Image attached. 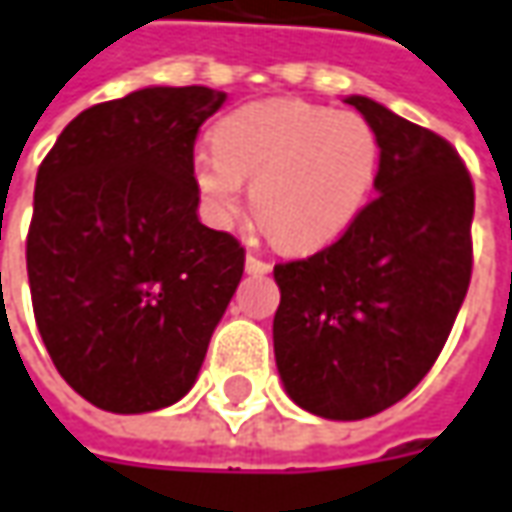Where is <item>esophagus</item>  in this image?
Segmentation results:
<instances>
[{
	"label": "esophagus",
	"mask_w": 512,
	"mask_h": 512,
	"mask_svg": "<svg viewBox=\"0 0 512 512\" xmlns=\"http://www.w3.org/2000/svg\"><path fill=\"white\" fill-rule=\"evenodd\" d=\"M246 271H249V274H269L271 263L269 260H260V257L255 255H246Z\"/></svg>",
	"instance_id": "34e87169"
}]
</instances>
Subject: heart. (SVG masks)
<instances>
[{"label":"heart","instance_id":"1","mask_svg":"<svg viewBox=\"0 0 512 512\" xmlns=\"http://www.w3.org/2000/svg\"><path fill=\"white\" fill-rule=\"evenodd\" d=\"M193 182L215 227H235L243 182L257 221L285 249H316L356 221L381 168V139L356 111L302 100H260L212 128Z\"/></svg>","mask_w":512,"mask_h":512}]
</instances>
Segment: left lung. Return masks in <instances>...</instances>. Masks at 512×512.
<instances>
[{
    "mask_svg": "<svg viewBox=\"0 0 512 512\" xmlns=\"http://www.w3.org/2000/svg\"><path fill=\"white\" fill-rule=\"evenodd\" d=\"M378 196L336 241L274 266V358L291 401L361 420L406 398L437 361L474 266V182L457 148L370 97Z\"/></svg>",
    "mask_w": 512,
    "mask_h": 512,
    "instance_id": "obj_1",
    "label": "left lung"
}]
</instances>
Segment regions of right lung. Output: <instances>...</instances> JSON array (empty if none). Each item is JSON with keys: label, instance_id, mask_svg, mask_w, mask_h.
<instances>
[{"label": "right lung", "instance_id": "right-lung-1", "mask_svg": "<svg viewBox=\"0 0 512 512\" xmlns=\"http://www.w3.org/2000/svg\"><path fill=\"white\" fill-rule=\"evenodd\" d=\"M227 95L151 86L81 111L36 176L33 314L81 398L139 415L187 395L243 277V246L198 221L193 145Z\"/></svg>", "mask_w": 512, "mask_h": 512}]
</instances>
